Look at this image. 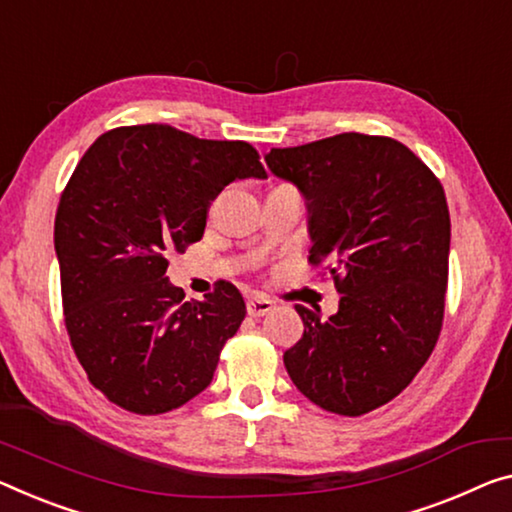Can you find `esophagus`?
<instances>
[{
  "label": "esophagus",
  "instance_id": "esophagus-1",
  "mask_svg": "<svg viewBox=\"0 0 512 512\" xmlns=\"http://www.w3.org/2000/svg\"><path fill=\"white\" fill-rule=\"evenodd\" d=\"M274 309V302L267 300V297H261V295H254L249 297L247 300V313L251 318H261V316H267Z\"/></svg>",
  "mask_w": 512,
  "mask_h": 512
}]
</instances>
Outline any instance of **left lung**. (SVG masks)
Listing matches in <instances>:
<instances>
[{
	"mask_svg": "<svg viewBox=\"0 0 512 512\" xmlns=\"http://www.w3.org/2000/svg\"><path fill=\"white\" fill-rule=\"evenodd\" d=\"M265 164L300 190L309 261L327 263L341 295L327 320L295 306L304 334L283 364L322 410L371 412L414 380L442 329L451 249L442 185L400 141L359 132L272 148Z\"/></svg>",
	"mask_w": 512,
	"mask_h": 512,
	"instance_id": "1",
	"label": "left lung"
}]
</instances>
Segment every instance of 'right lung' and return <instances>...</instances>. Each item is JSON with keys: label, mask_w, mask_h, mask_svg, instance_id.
<instances>
[{"label": "right lung", "mask_w": 512, "mask_h": 512, "mask_svg": "<svg viewBox=\"0 0 512 512\" xmlns=\"http://www.w3.org/2000/svg\"><path fill=\"white\" fill-rule=\"evenodd\" d=\"M245 178H267L245 141L146 123L100 135L68 180L54 219L66 327L93 387L123 410L192 400L245 320L231 283L185 302L167 277V254L199 242L210 201Z\"/></svg>", "instance_id": "add662e5"}]
</instances>
